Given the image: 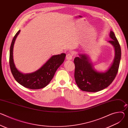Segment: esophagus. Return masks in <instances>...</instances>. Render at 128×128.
I'll list each match as a JSON object with an SVG mask.
<instances>
[{"label":"esophagus","instance_id":"esophagus-1","mask_svg":"<svg viewBox=\"0 0 128 128\" xmlns=\"http://www.w3.org/2000/svg\"><path fill=\"white\" fill-rule=\"evenodd\" d=\"M72 56H73V54H72L69 53V54H66V59L67 60H70L72 59Z\"/></svg>","mask_w":128,"mask_h":128}]
</instances>
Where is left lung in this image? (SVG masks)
<instances>
[{
  "label": "left lung",
  "mask_w": 128,
  "mask_h": 128,
  "mask_svg": "<svg viewBox=\"0 0 128 128\" xmlns=\"http://www.w3.org/2000/svg\"><path fill=\"white\" fill-rule=\"evenodd\" d=\"M109 42L115 49V58L111 67L105 72H98L92 68L86 54H81L74 59L75 65L74 78L79 88L84 91L95 92L109 86L118 74L121 59V49L120 43L114 33L111 31Z\"/></svg>",
  "instance_id": "8db88e82"
}]
</instances>
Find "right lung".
<instances>
[{"label":"right lung","mask_w":128,"mask_h":128,"mask_svg":"<svg viewBox=\"0 0 128 128\" xmlns=\"http://www.w3.org/2000/svg\"><path fill=\"white\" fill-rule=\"evenodd\" d=\"M20 32L19 30L16 34L10 47L9 63L11 72L15 80L23 86L31 89L43 88L50 83L57 69L63 63L66 54L62 53L54 55L38 70L28 74H22L16 68L13 58L14 42Z\"/></svg>","instance_id":"obj_1"}]
</instances>
